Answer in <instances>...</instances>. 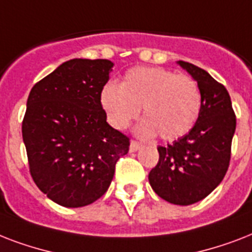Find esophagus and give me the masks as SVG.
<instances>
[{
    "instance_id": "1",
    "label": "esophagus",
    "mask_w": 252,
    "mask_h": 252,
    "mask_svg": "<svg viewBox=\"0 0 252 252\" xmlns=\"http://www.w3.org/2000/svg\"><path fill=\"white\" fill-rule=\"evenodd\" d=\"M140 148H141V144H140V142L134 141V140H132V141H130V146H129L130 152H137Z\"/></svg>"
}]
</instances>
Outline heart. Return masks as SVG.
I'll return each mask as SVG.
<instances>
[{"label": "heart", "instance_id": "obj_1", "mask_svg": "<svg viewBox=\"0 0 252 252\" xmlns=\"http://www.w3.org/2000/svg\"><path fill=\"white\" fill-rule=\"evenodd\" d=\"M100 104L107 120L116 129H126L140 114L144 120L137 133L159 134L174 141L195 126L201 110V94L196 81L157 66H137L124 74L120 86L107 84L100 91Z\"/></svg>", "mask_w": 252, "mask_h": 252}]
</instances>
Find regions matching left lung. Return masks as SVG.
<instances>
[{
	"label": "left lung",
	"mask_w": 252,
	"mask_h": 252,
	"mask_svg": "<svg viewBox=\"0 0 252 252\" xmlns=\"http://www.w3.org/2000/svg\"><path fill=\"white\" fill-rule=\"evenodd\" d=\"M197 82L201 110L187 134L171 145L158 146L159 159L149 172V183L159 197L189 205L207 197L226 174L237 119L230 95L204 69L179 61Z\"/></svg>",
	"instance_id": "obj_1"
}]
</instances>
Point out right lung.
Returning <instances> with one entry per match:
<instances>
[{"label": "right lung", "mask_w": 252, "mask_h": 252, "mask_svg": "<svg viewBox=\"0 0 252 252\" xmlns=\"http://www.w3.org/2000/svg\"><path fill=\"white\" fill-rule=\"evenodd\" d=\"M114 64L73 59L33 85L22 136L30 174L47 197L85 207L106 193L129 137L106 122L100 91Z\"/></svg>", "instance_id": "add662e5"}]
</instances>
